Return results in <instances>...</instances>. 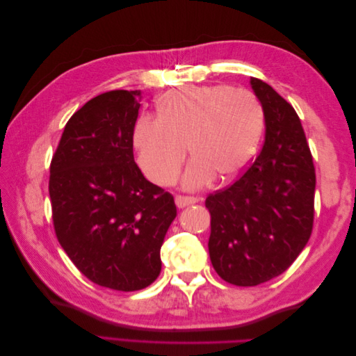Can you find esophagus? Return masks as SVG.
Wrapping results in <instances>:
<instances>
[{
    "mask_svg": "<svg viewBox=\"0 0 356 356\" xmlns=\"http://www.w3.org/2000/svg\"><path fill=\"white\" fill-rule=\"evenodd\" d=\"M200 199L199 197H195V196H175V203L178 208H186L188 207V204H193V203H197Z\"/></svg>",
    "mask_w": 356,
    "mask_h": 356,
    "instance_id": "1",
    "label": "esophagus"
}]
</instances>
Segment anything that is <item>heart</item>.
I'll list each match as a JSON object with an SVG mask.
<instances>
[{"instance_id":"b5f03b06","label":"heart","mask_w":356,"mask_h":356,"mask_svg":"<svg viewBox=\"0 0 356 356\" xmlns=\"http://www.w3.org/2000/svg\"><path fill=\"white\" fill-rule=\"evenodd\" d=\"M264 110L257 95L229 84L187 86L157 101V115L141 114L132 126L135 160L157 186H172L193 160L182 186L199 190L220 177L234 179L254 159L263 135Z\"/></svg>"}]
</instances>
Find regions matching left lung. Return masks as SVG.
Here are the masks:
<instances>
[{
	"label": "left lung",
	"mask_w": 356,
	"mask_h": 356,
	"mask_svg": "<svg viewBox=\"0 0 356 356\" xmlns=\"http://www.w3.org/2000/svg\"><path fill=\"white\" fill-rule=\"evenodd\" d=\"M264 110L260 154L204 200L209 257L225 282L255 286L284 273L306 246L315 215V166L300 118L272 86L251 77Z\"/></svg>",
	"instance_id": "obj_1"
}]
</instances>
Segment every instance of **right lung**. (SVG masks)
Listing matches in <instances>:
<instances>
[{
    "label": "right lung",
    "instance_id": "obj_1",
    "mask_svg": "<svg viewBox=\"0 0 356 356\" xmlns=\"http://www.w3.org/2000/svg\"><path fill=\"white\" fill-rule=\"evenodd\" d=\"M139 90L95 96L65 124L50 163L56 238L92 282L115 291L152 285L177 217L174 196L145 179L134 159Z\"/></svg>",
    "mask_w": 356,
    "mask_h": 356
}]
</instances>
